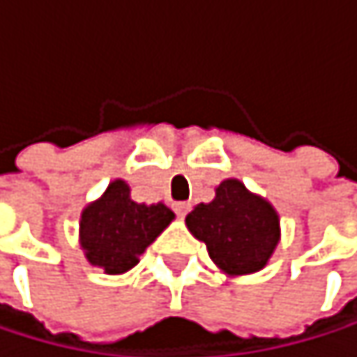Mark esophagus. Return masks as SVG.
Wrapping results in <instances>:
<instances>
[{
  "instance_id": "34e87169",
  "label": "esophagus",
  "mask_w": 357,
  "mask_h": 357,
  "mask_svg": "<svg viewBox=\"0 0 357 357\" xmlns=\"http://www.w3.org/2000/svg\"><path fill=\"white\" fill-rule=\"evenodd\" d=\"M174 211H176L178 217H185V215L191 211V204H189V202H176V204H174Z\"/></svg>"
}]
</instances>
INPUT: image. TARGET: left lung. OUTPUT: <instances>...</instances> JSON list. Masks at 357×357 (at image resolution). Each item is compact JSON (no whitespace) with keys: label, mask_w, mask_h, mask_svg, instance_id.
I'll list each match as a JSON object with an SVG mask.
<instances>
[{"label":"left lung","mask_w":357,"mask_h":357,"mask_svg":"<svg viewBox=\"0 0 357 357\" xmlns=\"http://www.w3.org/2000/svg\"><path fill=\"white\" fill-rule=\"evenodd\" d=\"M185 223L195 238L206 243L217 268L229 277L261 271L281 236L273 204L236 178H225L215 189V200L195 206Z\"/></svg>","instance_id":"left-lung-1"}]
</instances>
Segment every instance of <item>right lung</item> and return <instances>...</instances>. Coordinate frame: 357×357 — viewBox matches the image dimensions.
Here are the masks:
<instances>
[{"mask_svg":"<svg viewBox=\"0 0 357 357\" xmlns=\"http://www.w3.org/2000/svg\"><path fill=\"white\" fill-rule=\"evenodd\" d=\"M174 219L166 204H138L126 181H112L100 200L80 215V247L91 266L123 275Z\"/></svg>","mask_w":357,"mask_h":357,"instance_id":"add662e5","label":"right lung"}]
</instances>
